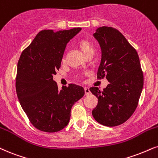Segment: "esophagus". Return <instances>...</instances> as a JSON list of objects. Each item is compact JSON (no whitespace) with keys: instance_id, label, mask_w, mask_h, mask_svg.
Here are the masks:
<instances>
[{"instance_id":"obj_1","label":"esophagus","mask_w":158,"mask_h":158,"mask_svg":"<svg viewBox=\"0 0 158 158\" xmlns=\"http://www.w3.org/2000/svg\"><path fill=\"white\" fill-rule=\"evenodd\" d=\"M84 90H85V95H89V94H91V91H90L89 88L85 87V88H84Z\"/></svg>"}]
</instances>
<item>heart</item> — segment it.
I'll return each instance as SVG.
<instances>
[{
	"instance_id": "obj_1",
	"label": "heart",
	"mask_w": 158,
	"mask_h": 158,
	"mask_svg": "<svg viewBox=\"0 0 158 158\" xmlns=\"http://www.w3.org/2000/svg\"><path fill=\"white\" fill-rule=\"evenodd\" d=\"M77 46H78V48L81 49L83 54L86 57L91 56V55H94V52H95V48H94V45L91 44V41L86 40V39L80 40L77 42Z\"/></svg>"
}]
</instances>
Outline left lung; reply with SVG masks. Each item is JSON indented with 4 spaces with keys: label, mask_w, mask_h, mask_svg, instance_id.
I'll return each instance as SVG.
<instances>
[{
    "label": "left lung",
    "mask_w": 158,
    "mask_h": 158,
    "mask_svg": "<svg viewBox=\"0 0 158 158\" xmlns=\"http://www.w3.org/2000/svg\"><path fill=\"white\" fill-rule=\"evenodd\" d=\"M93 35L102 50L98 77L106 76L109 84L102 91L90 88L98 98L92 115L103 126H119L132 115L140 98L144 85L140 61L136 51L118 30L100 27Z\"/></svg>",
    "instance_id": "8db88e82"
}]
</instances>
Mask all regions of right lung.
I'll return each instance as SVG.
<instances>
[{
    "mask_svg": "<svg viewBox=\"0 0 158 158\" xmlns=\"http://www.w3.org/2000/svg\"><path fill=\"white\" fill-rule=\"evenodd\" d=\"M81 30H42L19 57L16 78L18 99L30 123L41 131L54 133L66 127L72 106L85 94L83 88L75 84L59 90L53 79L67 43Z\"/></svg>",
    "mask_w": 158,
    "mask_h": 158,
    "instance_id": "add662e5",
    "label": "right lung"
}]
</instances>
